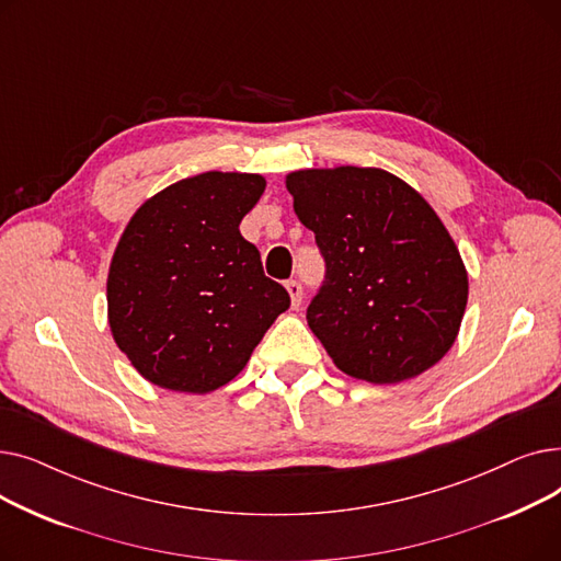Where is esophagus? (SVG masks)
<instances>
[{
  "label": "esophagus",
  "mask_w": 561,
  "mask_h": 561,
  "mask_svg": "<svg viewBox=\"0 0 561 561\" xmlns=\"http://www.w3.org/2000/svg\"><path fill=\"white\" fill-rule=\"evenodd\" d=\"M286 290H288V296H290V305L293 307H300V302H302V286H300V282L288 279L286 282Z\"/></svg>",
  "instance_id": "34e87169"
}]
</instances>
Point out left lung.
I'll use <instances>...</instances> for the list:
<instances>
[{"label": "left lung", "mask_w": 561, "mask_h": 561, "mask_svg": "<svg viewBox=\"0 0 561 561\" xmlns=\"http://www.w3.org/2000/svg\"><path fill=\"white\" fill-rule=\"evenodd\" d=\"M286 188L328 265L307 322L336 368L398 385L444 359L468 273L425 197L387 170L357 165L296 170Z\"/></svg>", "instance_id": "left-lung-1"}]
</instances>
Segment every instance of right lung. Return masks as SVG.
<instances>
[{
  "mask_svg": "<svg viewBox=\"0 0 561 561\" xmlns=\"http://www.w3.org/2000/svg\"><path fill=\"white\" fill-rule=\"evenodd\" d=\"M263 191L261 174L202 172L142 202L125 227L106 279L108 325L152 385L225 387L288 309L239 229Z\"/></svg>",
  "mask_w": 561,
  "mask_h": 561,
  "instance_id": "obj_1",
  "label": "right lung"
}]
</instances>
